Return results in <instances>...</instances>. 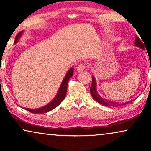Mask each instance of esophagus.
Returning a JSON list of instances; mask_svg holds the SVG:
<instances>
[{
  "label": "esophagus",
  "mask_w": 151,
  "mask_h": 151,
  "mask_svg": "<svg viewBox=\"0 0 151 151\" xmlns=\"http://www.w3.org/2000/svg\"><path fill=\"white\" fill-rule=\"evenodd\" d=\"M84 69H85V65H84V63L79 64V65L77 66V67H76V70H77L78 71H83Z\"/></svg>",
  "instance_id": "34e87169"
}]
</instances>
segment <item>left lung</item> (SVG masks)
Wrapping results in <instances>:
<instances>
[{
	"label": "left lung",
	"instance_id": "1",
	"mask_svg": "<svg viewBox=\"0 0 151 151\" xmlns=\"http://www.w3.org/2000/svg\"><path fill=\"white\" fill-rule=\"evenodd\" d=\"M143 42H142L141 40L139 37L137 36L135 38V46H137L139 48H141L142 49H144V45ZM151 70V68H150ZM90 93L91 94V96L93 99H95L97 102L100 103V104H102V105H104V106H123V105H125L129 103L130 102H132V101L134 100H131L130 102H127L125 103H119V102H112V101H109L107 100H104L103 99L102 97H100L99 95L98 94V93L96 91V80H95V78L93 76H92V84L90 87Z\"/></svg>",
	"mask_w": 151,
	"mask_h": 151
}]
</instances>
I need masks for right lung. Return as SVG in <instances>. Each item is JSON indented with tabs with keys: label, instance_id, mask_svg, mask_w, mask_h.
I'll return each mask as SVG.
<instances>
[{
	"label": "right lung",
	"instance_id": "right-lung-1",
	"mask_svg": "<svg viewBox=\"0 0 151 151\" xmlns=\"http://www.w3.org/2000/svg\"><path fill=\"white\" fill-rule=\"evenodd\" d=\"M22 33V32H20L16 35L14 43L18 42V39L20 38V36H21ZM73 68H71V69L67 72V75L65 76V78H64L63 81L62 82L60 86L59 91L58 92L56 97H55L54 100L51 101L49 104H47V106L42 107V108L37 109H29L27 108H24V109L27 111H28L29 112H31L32 113H36V114L38 113V114H41V113H45L49 112V111H50L51 110H53V109H55V107H57L62 102H63L64 99L65 98L66 94H67V91L68 82H69V80L71 78V76H73Z\"/></svg>",
	"mask_w": 151,
	"mask_h": 151
}]
</instances>
